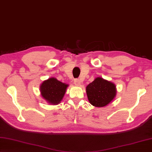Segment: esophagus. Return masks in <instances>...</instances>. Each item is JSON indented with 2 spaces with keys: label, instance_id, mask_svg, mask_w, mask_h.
Returning a JSON list of instances; mask_svg holds the SVG:
<instances>
[{
  "label": "esophagus",
  "instance_id": "34e87169",
  "mask_svg": "<svg viewBox=\"0 0 152 152\" xmlns=\"http://www.w3.org/2000/svg\"><path fill=\"white\" fill-rule=\"evenodd\" d=\"M74 84L77 86H79L80 85V81L79 79H75L74 80Z\"/></svg>",
  "mask_w": 152,
  "mask_h": 152
}]
</instances>
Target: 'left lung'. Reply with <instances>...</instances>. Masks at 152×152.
<instances>
[{
  "instance_id": "1",
  "label": "left lung",
  "mask_w": 152,
  "mask_h": 152,
  "mask_svg": "<svg viewBox=\"0 0 152 152\" xmlns=\"http://www.w3.org/2000/svg\"><path fill=\"white\" fill-rule=\"evenodd\" d=\"M88 100L92 105L103 107L113 100L117 94L113 83L97 77L86 87Z\"/></svg>"
}]
</instances>
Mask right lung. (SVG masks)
Wrapping results in <instances>:
<instances>
[{
    "instance_id": "add662e5",
    "label": "right lung",
    "mask_w": 152,
    "mask_h": 152,
    "mask_svg": "<svg viewBox=\"0 0 152 152\" xmlns=\"http://www.w3.org/2000/svg\"><path fill=\"white\" fill-rule=\"evenodd\" d=\"M68 85L55 78L45 80L40 86L41 95L50 105H58L62 101Z\"/></svg>"
}]
</instances>
